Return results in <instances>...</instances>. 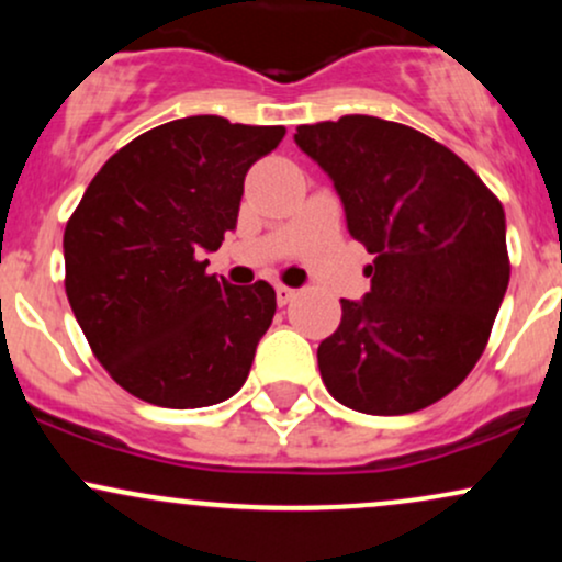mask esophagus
Segmentation results:
<instances>
[{
	"instance_id": "esophagus-1",
	"label": "esophagus",
	"mask_w": 562,
	"mask_h": 562,
	"mask_svg": "<svg viewBox=\"0 0 562 562\" xmlns=\"http://www.w3.org/2000/svg\"><path fill=\"white\" fill-rule=\"evenodd\" d=\"M295 299V290L288 288V285H277V303L280 306H285V303H290Z\"/></svg>"
}]
</instances>
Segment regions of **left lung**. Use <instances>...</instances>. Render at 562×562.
Returning a JSON list of instances; mask_svg holds the SVG:
<instances>
[{
  "label": "left lung",
  "instance_id": "left-lung-1",
  "mask_svg": "<svg viewBox=\"0 0 562 562\" xmlns=\"http://www.w3.org/2000/svg\"><path fill=\"white\" fill-rule=\"evenodd\" d=\"M295 145L338 190L353 240L375 256L362 301H340L317 348L333 398L409 415L470 375L509 282L505 209L460 156L417 128L344 115L299 126Z\"/></svg>",
  "mask_w": 562,
  "mask_h": 562
}]
</instances>
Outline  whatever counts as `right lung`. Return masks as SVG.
I'll return each instance as SVG.
<instances>
[{"label":"right lung","mask_w":562,"mask_h":562,"mask_svg":"<svg viewBox=\"0 0 562 562\" xmlns=\"http://www.w3.org/2000/svg\"><path fill=\"white\" fill-rule=\"evenodd\" d=\"M282 137L285 126L190 115L139 134L89 182L63 235L66 293L97 362L132 396L198 409L243 389L274 288L216 280L200 254L237 227L245 173Z\"/></svg>","instance_id":"right-lung-1"}]
</instances>
